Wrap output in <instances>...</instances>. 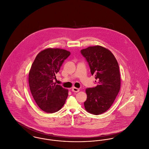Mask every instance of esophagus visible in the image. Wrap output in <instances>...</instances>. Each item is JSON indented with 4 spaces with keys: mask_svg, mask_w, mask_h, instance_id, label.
Listing matches in <instances>:
<instances>
[{
    "mask_svg": "<svg viewBox=\"0 0 149 149\" xmlns=\"http://www.w3.org/2000/svg\"><path fill=\"white\" fill-rule=\"evenodd\" d=\"M72 91H73V92H75V93H77V92H78L79 91V89H78V88H72Z\"/></svg>",
    "mask_w": 149,
    "mask_h": 149,
    "instance_id": "1",
    "label": "esophagus"
}]
</instances>
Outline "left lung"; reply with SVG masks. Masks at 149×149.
<instances>
[{
	"instance_id": "1",
	"label": "left lung",
	"mask_w": 149,
	"mask_h": 149,
	"mask_svg": "<svg viewBox=\"0 0 149 149\" xmlns=\"http://www.w3.org/2000/svg\"><path fill=\"white\" fill-rule=\"evenodd\" d=\"M81 52L98 82L95 87L86 89L85 108L90 113L98 115L109 109L119 93L121 84L119 64L109 49L100 45L83 49Z\"/></svg>"
}]
</instances>
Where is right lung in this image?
Returning a JSON list of instances; mask_svg holds the SVG:
<instances>
[{"mask_svg": "<svg viewBox=\"0 0 149 149\" xmlns=\"http://www.w3.org/2000/svg\"><path fill=\"white\" fill-rule=\"evenodd\" d=\"M71 54L60 48H47L38 54L29 73L32 96L38 107L47 113L56 112L63 107L68 91L54 83L63 61Z\"/></svg>", "mask_w": 149, "mask_h": 149, "instance_id": "1", "label": "right lung"}]
</instances>
